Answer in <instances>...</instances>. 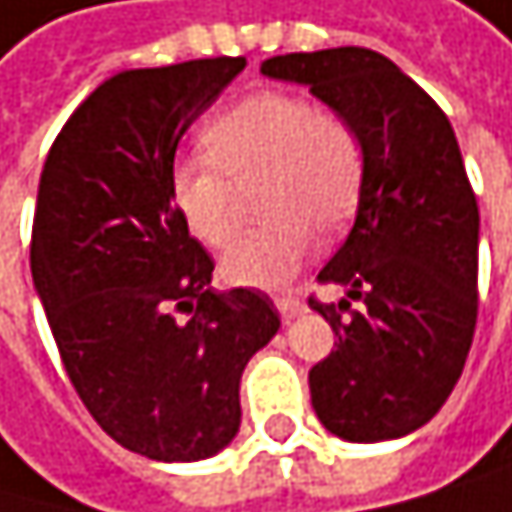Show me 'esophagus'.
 Returning <instances> with one entry per match:
<instances>
[{
    "instance_id": "34e87169",
    "label": "esophagus",
    "mask_w": 512,
    "mask_h": 512,
    "mask_svg": "<svg viewBox=\"0 0 512 512\" xmlns=\"http://www.w3.org/2000/svg\"><path fill=\"white\" fill-rule=\"evenodd\" d=\"M274 305H277V311L284 320H296L305 311V302L296 299V296H280V299H274Z\"/></svg>"
}]
</instances>
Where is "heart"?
<instances>
[{
    "label": "heart",
    "instance_id": "1",
    "mask_svg": "<svg viewBox=\"0 0 512 512\" xmlns=\"http://www.w3.org/2000/svg\"><path fill=\"white\" fill-rule=\"evenodd\" d=\"M207 155L180 158L170 170V198L189 232L207 247L238 235V189L262 183L259 228L222 259L235 287L277 290L308 262L323 238L354 219L366 183V143L360 127L317 109L290 91H262L204 131Z\"/></svg>",
    "mask_w": 512,
    "mask_h": 512
}]
</instances>
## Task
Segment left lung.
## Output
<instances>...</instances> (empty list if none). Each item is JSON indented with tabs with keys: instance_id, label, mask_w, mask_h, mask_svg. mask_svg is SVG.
<instances>
[{
	"instance_id": "1",
	"label": "left lung",
	"mask_w": 512,
	"mask_h": 512,
	"mask_svg": "<svg viewBox=\"0 0 512 512\" xmlns=\"http://www.w3.org/2000/svg\"><path fill=\"white\" fill-rule=\"evenodd\" d=\"M262 75L308 85L366 143L354 228L317 274L348 293L308 299L339 339L308 372L311 406L348 443L406 437L449 400L476 329L479 207L455 131L397 63L369 48L271 57Z\"/></svg>"
}]
</instances>
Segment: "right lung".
Here are the masks:
<instances>
[{
	"label": "right lung",
	"instance_id": "1",
	"mask_svg": "<svg viewBox=\"0 0 512 512\" xmlns=\"http://www.w3.org/2000/svg\"><path fill=\"white\" fill-rule=\"evenodd\" d=\"M244 66L118 72L42 167L30 268L60 360L94 421L152 461H201L235 440L244 366L280 326L265 293L210 290L213 259L170 198L176 146Z\"/></svg>",
	"mask_w": 512,
	"mask_h": 512
}]
</instances>
